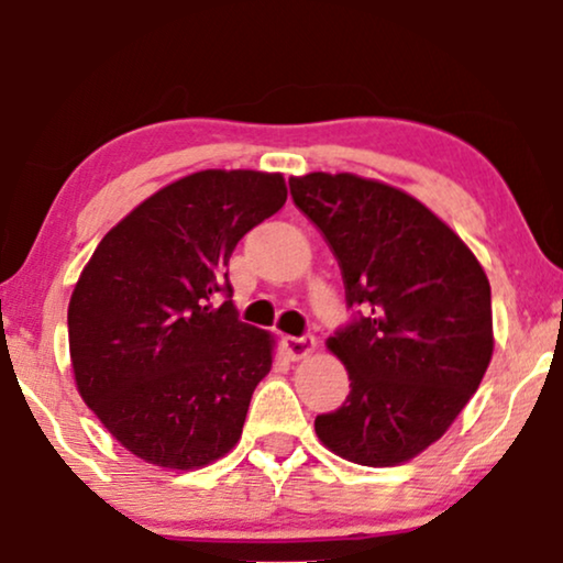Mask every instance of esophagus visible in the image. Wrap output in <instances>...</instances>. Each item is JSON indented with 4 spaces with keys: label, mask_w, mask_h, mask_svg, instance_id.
Wrapping results in <instances>:
<instances>
[{
    "label": "esophagus",
    "mask_w": 563,
    "mask_h": 563,
    "mask_svg": "<svg viewBox=\"0 0 563 563\" xmlns=\"http://www.w3.org/2000/svg\"><path fill=\"white\" fill-rule=\"evenodd\" d=\"M282 345L291 361H299V358L310 356V353L314 351V338L312 335H287L282 341Z\"/></svg>",
    "instance_id": "obj_1"
}]
</instances>
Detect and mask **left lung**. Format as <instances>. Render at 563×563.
<instances>
[{"mask_svg": "<svg viewBox=\"0 0 563 563\" xmlns=\"http://www.w3.org/2000/svg\"><path fill=\"white\" fill-rule=\"evenodd\" d=\"M338 258L351 322L328 338L351 379L314 433L361 466H395L441 438L479 387L492 291L479 261L426 205L353 174L289 179Z\"/></svg>", "mask_w": 563, "mask_h": 563, "instance_id": "obj_1", "label": "left lung"}]
</instances>
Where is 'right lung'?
Wrapping results in <instances>:
<instances>
[{"instance_id": "right-lung-1", "label": "right lung", "mask_w": 563, "mask_h": 563, "mask_svg": "<svg viewBox=\"0 0 563 563\" xmlns=\"http://www.w3.org/2000/svg\"><path fill=\"white\" fill-rule=\"evenodd\" d=\"M284 202L282 174L197 172L137 205L84 266L68 302L76 387L137 459L187 472L241 438L274 341L238 320L228 261Z\"/></svg>"}]
</instances>
